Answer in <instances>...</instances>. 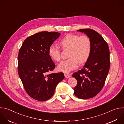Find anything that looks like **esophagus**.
Returning <instances> with one entry per match:
<instances>
[{
	"label": "esophagus",
	"mask_w": 124,
	"mask_h": 124,
	"mask_svg": "<svg viewBox=\"0 0 124 124\" xmlns=\"http://www.w3.org/2000/svg\"><path fill=\"white\" fill-rule=\"evenodd\" d=\"M64 76H65V78H69L70 77V75H69V74H64Z\"/></svg>",
	"instance_id": "esophagus-1"
}]
</instances>
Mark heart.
I'll return each instance as SVG.
<instances>
[{
  "label": "heart",
  "mask_w": 124,
  "mask_h": 124,
  "mask_svg": "<svg viewBox=\"0 0 124 124\" xmlns=\"http://www.w3.org/2000/svg\"><path fill=\"white\" fill-rule=\"evenodd\" d=\"M59 44L63 49L70 48L68 59L63 61L58 66L59 70L69 73L76 69L78 63L83 64L89 58L91 51L90 39L86 35L68 34L62 38ZM48 53L52 59L56 62L61 60V49L54 45H50Z\"/></svg>",
  "instance_id": "obj_1"
}]
</instances>
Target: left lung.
<instances>
[{
  "instance_id": "8db88e82",
  "label": "left lung",
  "mask_w": 124,
  "mask_h": 124,
  "mask_svg": "<svg viewBox=\"0 0 124 124\" xmlns=\"http://www.w3.org/2000/svg\"><path fill=\"white\" fill-rule=\"evenodd\" d=\"M86 34L91 42L90 56L83 68L73 74L77 80L74 94L81 99L96 96L103 88L110 68V52L108 43L96 31L89 29L78 30Z\"/></svg>"
}]
</instances>
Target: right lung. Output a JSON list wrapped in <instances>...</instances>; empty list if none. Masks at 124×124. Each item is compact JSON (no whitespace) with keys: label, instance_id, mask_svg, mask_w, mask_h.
Wrapping results in <instances>:
<instances>
[{"label":"right lung","instance_id":"1","mask_svg":"<svg viewBox=\"0 0 124 124\" xmlns=\"http://www.w3.org/2000/svg\"><path fill=\"white\" fill-rule=\"evenodd\" d=\"M60 35L57 32L36 33L27 37L19 50L18 74L26 93L36 100H49L65 78L62 72L48 74L55 67L48 49Z\"/></svg>","mask_w":124,"mask_h":124}]
</instances>
